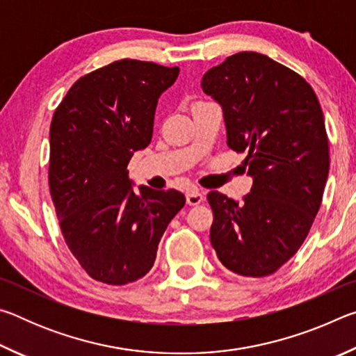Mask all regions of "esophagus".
Returning <instances> with one entry per match:
<instances>
[{
	"label": "esophagus",
	"mask_w": 356,
	"mask_h": 356,
	"mask_svg": "<svg viewBox=\"0 0 356 356\" xmlns=\"http://www.w3.org/2000/svg\"><path fill=\"white\" fill-rule=\"evenodd\" d=\"M204 200H206V196H204L197 188H191L186 191V204H190V206H197V204H201Z\"/></svg>",
	"instance_id": "obj_1"
}]
</instances>
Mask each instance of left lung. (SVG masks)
Listing matches in <instances>:
<instances>
[{
    "label": "left lung",
    "instance_id": "8db88e82",
    "mask_svg": "<svg viewBox=\"0 0 356 356\" xmlns=\"http://www.w3.org/2000/svg\"><path fill=\"white\" fill-rule=\"evenodd\" d=\"M202 91L220 104L227 146L246 152L252 177L243 202L210 191V243L231 272L275 273L305 242L330 170L328 138L312 88L286 65L242 51L206 72Z\"/></svg>",
    "mask_w": 356,
    "mask_h": 356
}]
</instances>
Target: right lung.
<instances>
[{
    "instance_id": "1",
    "label": "right lung",
    "mask_w": 356,
    "mask_h": 356,
    "mask_svg": "<svg viewBox=\"0 0 356 356\" xmlns=\"http://www.w3.org/2000/svg\"><path fill=\"white\" fill-rule=\"evenodd\" d=\"M179 72L114 61L75 81L53 114L48 184L59 226L78 264L105 284L143 278L185 206L177 190H135L127 170L152 140L156 104Z\"/></svg>"
}]
</instances>
